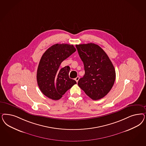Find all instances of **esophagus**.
<instances>
[{"instance_id":"34e87169","label":"esophagus","mask_w":146,"mask_h":146,"mask_svg":"<svg viewBox=\"0 0 146 146\" xmlns=\"http://www.w3.org/2000/svg\"><path fill=\"white\" fill-rule=\"evenodd\" d=\"M75 80L76 81V82L77 83L78 80H80V77H79V76H77L76 78H75Z\"/></svg>"}]
</instances>
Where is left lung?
Returning a JSON list of instances; mask_svg holds the SVG:
<instances>
[{
    "label": "left lung",
    "mask_w": 146,
    "mask_h": 146,
    "mask_svg": "<svg viewBox=\"0 0 146 146\" xmlns=\"http://www.w3.org/2000/svg\"><path fill=\"white\" fill-rule=\"evenodd\" d=\"M84 66L85 74L78 85L90 98L96 100L108 94L115 80V71L106 53L92 43L76 45Z\"/></svg>",
    "instance_id": "8db88e82"
}]
</instances>
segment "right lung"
Listing matches in <instances>:
<instances>
[{
  "label": "right lung",
  "mask_w": 146,
  "mask_h": 146,
  "mask_svg": "<svg viewBox=\"0 0 146 146\" xmlns=\"http://www.w3.org/2000/svg\"><path fill=\"white\" fill-rule=\"evenodd\" d=\"M76 50L72 44L57 43L43 54L38 66L36 78L41 91L49 98L55 100L60 99L77 83L69 78V66L60 68L62 62Z\"/></svg>",
  "instance_id": "1"
}]
</instances>
